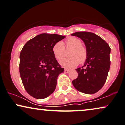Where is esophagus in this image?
<instances>
[{"mask_svg": "<svg viewBox=\"0 0 125 125\" xmlns=\"http://www.w3.org/2000/svg\"><path fill=\"white\" fill-rule=\"evenodd\" d=\"M64 73H69V70H67V69H64Z\"/></svg>", "mask_w": 125, "mask_h": 125, "instance_id": "34e87169", "label": "esophagus"}]
</instances>
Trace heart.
Masks as SVG:
<instances>
[{"label":"heart","mask_w":125,"mask_h":125,"mask_svg":"<svg viewBox=\"0 0 125 125\" xmlns=\"http://www.w3.org/2000/svg\"><path fill=\"white\" fill-rule=\"evenodd\" d=\"M67 51L70 50L69 52V58L63 59L60 61V64L66 69L74 68L80 63L84 62L87 58V51L82 45L80 39L75 37H69L65 42ZM66 49L63 43L59 42L54 44L52 47V53L55 59L61 60L66 54Z\"/></svg>","instance_id":"1"}]
</instances>
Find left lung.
<instances>
[{"label": "left lung", "mask_w": 125, "mask_h": 125, "mask_svg": "<svg viewBox=\"0 0 125 125\" xmlns=\"http://www.w3.org/2000/svg\"><path fill=\"white\" fill-rule=\"evenodd\" d=\"M72 36L80 38L87 51L84 64L76 69L78 77L72 81L73 85L77 91L85 94H95L106 81L110 67L111 48L102 38L94 33L78 31Z\"/></svg>", "instance_id": "left-lung-1"}]
</instances>
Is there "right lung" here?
<instances>
[{
    "instance_id": "1",
    "label": "right lung",
    "mask_w": 125,
    "mask_h": 125,
    "mask_svg": "<svg viewBox=\"0 0 125 125\" xmlns=\"http://www.w3.org/2000/svg\"><path fill=\"white\" fill-rule=\"evenodd\" d=\"M66 36L42 33L28 41L20 55V73L26 92L36 99L52 94L58 77L64 72L52 53L55 44Z\"/></svg>"
}]
</instances>
